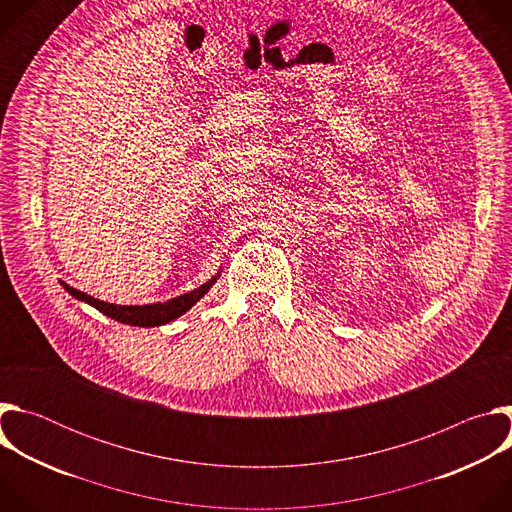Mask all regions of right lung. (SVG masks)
Listing matches in <instances>:
<instances>
[{
  "mask_svg": "<svg viewBox=\"0 0 512 512\" xmlns=\"http://www.w3.org/2000/svg\"><path fill=\"white\" fill-rule=\"evenodd\" d=\"M218 279V273L208 279L206 283H202L200 287L188 291V294H182L178 298H172L168 302H158V304H145V306H117V304H107L101 302L85 291H79L75 287H70L68 283L60 281L62 287L68 291L72 298H77L93 308H97L101 314L121 322V324H129V326H139V328H154V326H164L176 318H180L182 314H186L200 298L206 296V291L212 287V283Z\"/></svg>",
  "mask_w": 512,
  "mask_h": 512,
  "instance_id": "add662e5",
  "label": "right lung"
}]
</instances>
